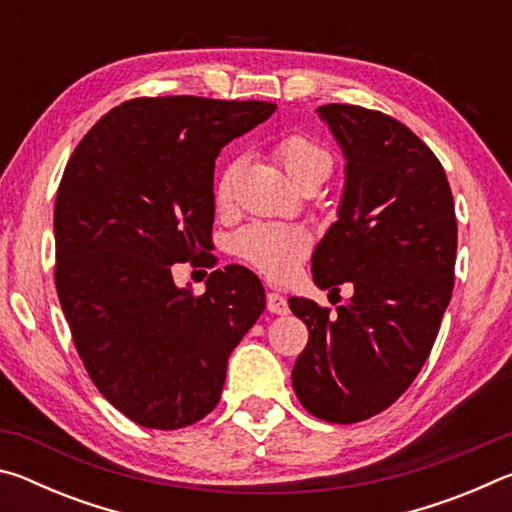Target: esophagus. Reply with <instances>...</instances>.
<instances>
[{"label": "esophagus", "mask_w": 512, "mask_h": 512, "mask_svg": "<svg viewBox=\"0 0 512 512\" xmlns=\"http://www.w3.org/2000/svg\"><path fill=\"white\" fill-rule=\"evenodd\" d=\"M266 309L271 311V314H277V316L289 314L287 300H284V298L280 296V293H275V291H268V293H266Z\"/></svg>", "instance_id": "obj_1"}]
</instances>
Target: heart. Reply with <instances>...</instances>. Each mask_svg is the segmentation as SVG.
<instances>
[{"label": "heart", "instance_id": "b5f03b06", "mask_svg": "<svg viewBox=\"0 0 512 512\" xmlns=\"http://www.w3.org/2000/svg\"><path fill=\"white\" fill-rule=\"evenodd\" d=\"M275 158L287 169L289 176L305 189L309 185H320L332 173L334 160L323 144L311 140L309 135L289 133L275 144ZM241 162L232 160L214 183V203L219 207L230 205L235 194V180ZM237 257L257 268L273 280L291 275L302 257L309 253V235L300 228H284V225L255 223L239 232L232 241Z\"/></svg>", "mask_w": 512, "mask_h": 512}]
</instances>
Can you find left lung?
<instances>
[{"label": "left lung", "mask_w": 512, "mask_h": 512, "mask_svg": "<svg viewBox=\"0 0 512 512\" xmlns=\"http://www.w3.org/2000/svg\"><path fill=\"white\" fill-rule=\"evenodd\" d=\"M345 158L339 221L311 273L320 289L352 284L332 309L289 307L309 329L291 379L302 406L336 424L368 420L418 377L452 300L458 225L440 160L402 121L350 103L318 108Z\"/></svg>", "instance_id": "left-lung-1"}]
</instances>
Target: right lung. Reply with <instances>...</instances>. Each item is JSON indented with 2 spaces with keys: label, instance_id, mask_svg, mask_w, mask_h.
Masks as SVG:
<instances>
[{
  "label": "right lung",
  "instance_id": "add662e5",
  "mask_svg": "<svg viewBox=\"0 0 512 512\" xmlns=\"http://www.w3.org/2000/svg\"><path fill=\"white\" fill-rule=\"evenodd\" d=\"M275 108L137 97L103 115L67 162L54 207L58 300L94 386L135 424L203 420L266 307L244 266L216 268L205 293L178 289L171 268L214 266V160Z\"/></svg>",
  "mask_w": 512,
  "mask_h": 512
}]
</instances>
